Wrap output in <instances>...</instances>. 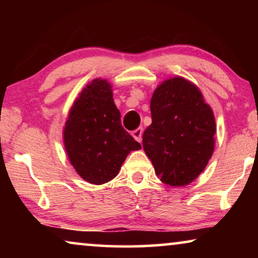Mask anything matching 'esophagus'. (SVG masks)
<instances>
[{
	"mask_svg": "<svg viewBox=\"0 0 258 258\" xmlns=\"http://www.w3.org/2000/svg\"><path fill=\"white\" fill-rule=\"evenodd\" d=\"M142 134H143V129L142 128H137L132 132V135L134 139H135L137 142L141 143V141H142Z\"/></svg>",
	"mask_w": 258,
	"mask_h": 258,
	"instance_id": "esophagus-1",
	"label": "esophagus"
}]
</instances>
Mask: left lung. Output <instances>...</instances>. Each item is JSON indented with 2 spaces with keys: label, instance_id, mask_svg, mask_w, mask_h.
<instances>
[{
  "label": "left lung",
  "instance_id": "left-lung-1",
  "mask_svg": "<svg viewBox=\"0 0 258 258\" xmlns=\"http://www.w3.org/2000/svg\"><path fill=\"white\" fill-rule=\"evenodd\" d=\"M150 110L143 149L157 177L171 186L189 184L214 153L216 123L210 105L195 84L177 76L156 88Z\"/></svg>",
  "mask_w": 258,
  "mask_h": 258
}]
</instances>
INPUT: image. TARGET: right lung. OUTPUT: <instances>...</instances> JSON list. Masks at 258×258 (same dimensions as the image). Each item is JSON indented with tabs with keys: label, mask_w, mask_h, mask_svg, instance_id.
Wrapping results in <instances>:
<instances>
[{
	"label": "right lung",
	"mask_w": 258,
	"mask_h": 258,
	"mask_svg": "<svg viewBox=\"0 0 258 258\" xmlns=\"http://www.w3.org/2000/svg\"><path fill=\"white\" fill-rule=\"evenodd\" d=\"M63 141L74 169L91 184L111 181L130 151L141 149L121 124L110 83L101 79L88 84L74 102Z\"/></svg>",
	"instance_id": "obj_1"
}]
</instances>
